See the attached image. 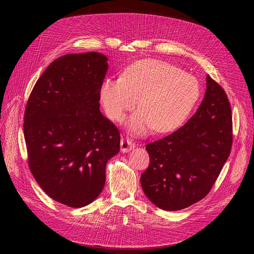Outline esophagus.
I'll return each instance as SVG.
<instances>
[{
	"mask_svg": "<svg viewBox=\"0 0 254 254\" xmlns=\"http://www.w3.org/2000/svg\"><path fill=\"white\" fill-rule=\"evenodd\" d=\"M134 147H135V144L132 143V141L129 140L128 138H123L122 141H120V149H122L123 152H128Z\"/></svg>",
	"mask_w": 254,
	"mask_h": 254,
	"instance_id": "34e87169",
	"label": "esophagus"
}]
</instances>
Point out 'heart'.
Segmentation results:
<instances>
[{"label": "heart", "mask_w": 254, "mask_h": 254, "mask_svg": "<svg viewBox=\"0 0 254 254\" xmlns=\"http://www.w3.org/2000/svg\"><path fill=\"white\" fill-rule=\"evenodd\" d=\"M199 96L195 77L168 63L146 60L132 64L123 77L107 78L100 89L105 112L122 122L140 100L142 109L127 119V128L143 135L151 129L168 132L178 128L189 117Z\"/></svg>", "instance_id": "1"}]
</instances>
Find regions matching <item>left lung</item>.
<instances>
[{"instance_id": "8db88e82", "label": "left lung", "mask_w": 254, "mask_h": 254, "mask_svg": "<svg viewBox=\"0 0 254 254\" xmlns=\"http://www.w3.org/2000/svg\"><path fill=\"white\" fill-rule=\"evenodd\" d=\"M205 97L195 114L171 135L146 145L150 163L141 186L150 201L177 211L201 201L212 189L233 143L231 105L209 75Z\"/></svg>"}]
</instances>
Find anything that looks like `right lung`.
I'll use <instances>...</instances> for the list:
<instances>
[{"label": "right lung", "mask_w": 254, "mask_h": 254, "mask_svg": "<svg viewBox=\"0 0 254 254\" xmlns=\"http://www.w3.org/2000/svg\"><path fill=\"white\" fill-rule=\"evenodd\" d=\"M107 61L99 52L57 59L38 79L24 112L33 176L51 198L73 208L99 196L106 165L120 149L119 130L100 111Z\"/></svg>", "instance_id": "add662e5"}]
</instances>
